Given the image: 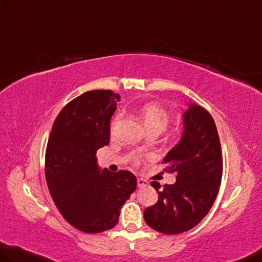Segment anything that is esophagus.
<instances>
[{
    "label": "esophagus",
    "instance_id": "obj_1",
    "mask_svg": "<svg viewBox=\"0 0 262 262\" xmlns=\"http://www.w3.org/2000/svg\"><path fill=\"white\" fill-rule=\"evenodd\" d=\"M148 185V182L142 179V178H138L137 179V186L138 187H144V186H147Z\"/></svg>",
    "mask_w": 262,
    "mask_h": 262
}]
</instances>
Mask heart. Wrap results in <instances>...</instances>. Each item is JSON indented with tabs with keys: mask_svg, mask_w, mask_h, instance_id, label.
<instances>
[{
	"mask_svg": "<svg viewBox=\"0 0 262 262\" xmlns=\"http://www.w3.org/2000/svg\"><path fill=\"white\" fill-rule=\"evenodd\" d=\"M142 118L144 120V124L146 129L148 133H157L161 134L166 129V127L169 124V114L166 112V109H164L159 103L155 102H149L146 103L142 108ZM118 117L114 120V124H116ZM139 157L135 156V161H138Z\"/></svg>",
	"mask_w": 262,
	"mask_h": 262,
	"instance_id": "1",
	"label": "heart"
}]
</instances>
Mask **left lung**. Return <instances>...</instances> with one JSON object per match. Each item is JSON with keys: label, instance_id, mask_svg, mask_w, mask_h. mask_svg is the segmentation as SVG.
Listing matches in <instances>:
<instances>
[{"label": "left lung", "instance_id": "obj_1", "mask_svg": "<svg viewBox=\"0 0 262 262\" xmlns=\"http://www.w3.org/2000/svg\"><path fill=\"white\" fill-rule=\"evenodd\" d=\"M183 133L163 162L176 172V182L163 187L159 201L144 211L145 222L164 234H178L194 228L208 214L217 195L222 179V151L216 126L209 112L188 103L182 115Z\"/></svg>", "mask_w": 262, "mask_h": 262}]
</instances>
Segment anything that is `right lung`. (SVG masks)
Here are the masks:
<instances>
[{"label": "right lung", "instance_id": "add662e5", "mask_svg": "<svg viewBox=\"0 0 262 262\" xmlns=\"http://www.w3.org/2000/svg\"><path fill=\"white\" fill-rule=\"evenodd\" d=\"M120 96L91 90L77 97L56 118L46 150V179L53 202L72 227L99 233L116 226L120 209L136 190L128 171L98 166L96 151L109 144L111 118Z\"/></svg>", "mask_w": 262, "mask_h": 262}]
</instances>
